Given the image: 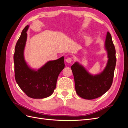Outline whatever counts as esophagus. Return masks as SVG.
<instances>
[{
	"label": "esophagus",
	"mask_w": 128,
	"mask_h": 128,
	"mask_svg": "<svg viewBox=\"0 0 128 128\" xmlns=\"http://www.w3.org/2000/svg\"><path fill=\"white\" fill-rule=\"evenodd\" d=\"M66 62L67 63L69 64V63H71L72 61V58H67L66 59Z\"/></svg>",
	"instance_id": "1"
}]
</instances>
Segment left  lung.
<instances>
[{
    "label": "left lung",
    "mask_w": 128,
    "mask_h": 128,
    "mask_svg": "<svg viewBox=\"0 0 128 128\" xmlns=\"http://www.w3.org/2000/svg\"><path fill=\"white\" fill-rule=\"evenodd\" d=\"M104 46L108 60L106 68L99 74L92 75L77 62L72 66L76 92L83 99L91 100L101 96L109 90L113 83L116 58L115 46L109 32L107 34Z\"/></svg>",
    "instance_id": "1"
}]
</instances>
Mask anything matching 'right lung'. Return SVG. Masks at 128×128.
Returning a JSON list of instances; mask_svg holds the SVG:
<instances>
[{
  "label": "right lung",
  "instance_id": "add662e5",
  "mask_svg": "<svg viewBox=\"0 0 128 128\" xmlns=\"http://www.w3.org/2000/svg\"><path fill=\"white\" fill-rule=\"evenodd\" d=\"M29 26L22 30L14 54L15 78L19 87L29 97L42 99L51 96L56 88L60 72L64 68V56L48 62L37 71L30 68L24 58Z\"/></svg>",
  "mask_w": 128,
  "mask_h": 128
}]
</instances>
